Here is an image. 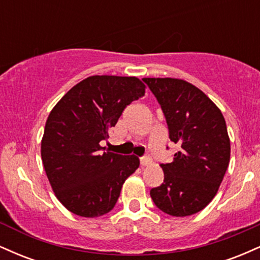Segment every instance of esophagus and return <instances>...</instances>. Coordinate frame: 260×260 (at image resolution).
<instances>
[{
    "mask_svg": "<svg viewBox=\"0 0 260 260\" xmlns=\"http://www.w3.org/2000/svg\"><path fill=\"white\" fill-rule=\"evenodd\" d=\"M150 164V157L149 156H142L140 157V165L142 166H147Z\"/></svg>",
    "mask_w": 260,
    "mask_h": 260,
    "instance_id": "34e87169",
    "label": "esophagus"
}]
</instances>
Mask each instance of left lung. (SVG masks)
Returning <instances> with one entry per match:
<instances>
[{
  "label": "left lung",
  "mask_w": 260,
  "mask_h": 260,
  "mask_svg": "<svg viewBox=\"0 0 260 260\" xmlns=\"http://www.w3.org/2000/svg\"><path fill=\"white\" fill-rule=\"evenodd\" d=\"M143 82L161 106L170 140L180 147L171 162L161 164L164 183L151 188L150 197L169 215H193L213 201L228 170L231 148L225 118L204 92L186 80Z\"/></svg>",
  "instance_id": "obj_1"
}]
</instances>
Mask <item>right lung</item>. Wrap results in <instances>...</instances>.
Returning <instances> with one entry per match:
<instances>
[{"label": "right lung", "mask_w": 260, "mask_h": 260, "mask_svg": "<svg viewBox=\"0 0 260 260\" xmlns=\"http://www.w3.org/2000/svg\"><path fill=\"white\" fill-rule=\"evenodd\" d=\"M144 92L136 77L92 76L74 85L50 112L41 159L57 199L76 215L111 211L122 184L138 169V157L105 151L100 142Z\"/></svg>", "instance_id": "add662e5"}]
</instances>
